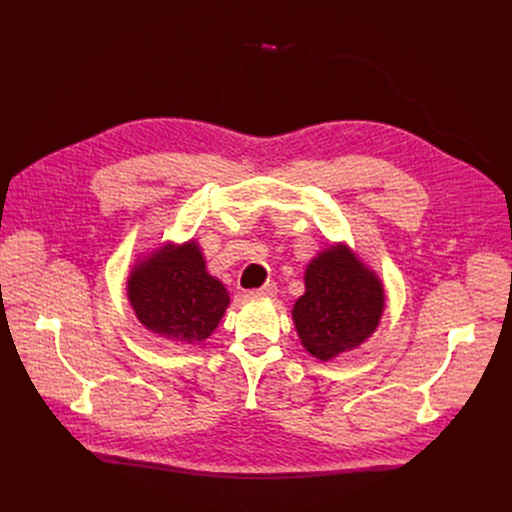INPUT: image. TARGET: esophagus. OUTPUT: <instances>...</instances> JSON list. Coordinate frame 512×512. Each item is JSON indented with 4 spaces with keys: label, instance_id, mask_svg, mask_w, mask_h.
Listing matches in <instances>:
<instances>
[{
    "label": "esophagus",
    "instance_id": "obj_1",
    "mask_svg": "<svg viewBox=\"0 0 512 512\" xmlns=\"http://www.w3.org/2000/svg\"><path fill=\"white\" fill-rule=\"evenodd\" d=\"M276 292H278V286H276V284H265V286H261V288L251 290L253 297H276Z\"/></svg>",
    "mask_w": 512,
    "mask_h": 512
}]
</instances>
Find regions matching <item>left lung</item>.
<instances>
[{"label":"left lung","mask_w":512,"mask_h":512,"mask_svg":"<svg viewBox=\"0 0 512 512\" xmlns=\"http://www.w3.org/2000/svg\"><path fill=\"white\" fill-rule=\"evenodd\" d=\"M292 319L307 351L330 361L369 338L384 311V288L346 247H330L305 272Z\"/></svg>","instance_id":"obj_1"}]
</instances>
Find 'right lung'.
I'll return each instance as SVG.
<instances>
[{"label":"right lung","mask_w":512,"mask_h":512,"mask_svg":"<svg viewBox=\"0 0 512 512\" xmlns=\"http://www.w3.org/2000/svg\"><path fill=\"white\" fill-rule=\"evenodd\" d=\"M128 299L143 326L180 344L211 336L230 303L224 284L205 272L195 242L159 249L134 267Z\"/></svg>","instance_id":"add662e5"}]
</instances>
